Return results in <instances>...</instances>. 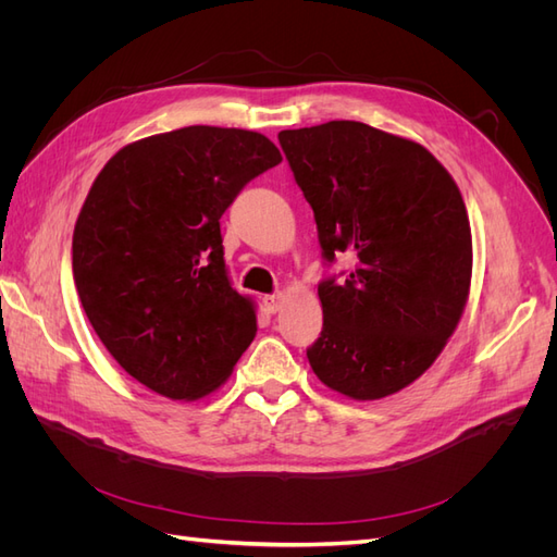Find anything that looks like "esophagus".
I'll list each match as a JSON object with an SVG mask.
<instances>
[{"instance_id":"1","label":"esophagus","mask_w":557,"mask_h":557,"mask_svg":"<svg viewBox=\"0 0 557 557\" xmlns=\"http://www.w3.org/2000/svg\"><path fill=\"white\" fill-rule=\"evenodd\" d=\"M262 305L269 313H276L283 307V295H264L262 297Z\"/></svg>"}]
</instances>
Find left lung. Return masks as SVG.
I'll return each mask as SVG.
<instances>
[{
	"instance_id": "8db88e82",
	"label": "left lung",
	"mask_w": 557,
	"mask_h": 557,
	"mask_svg": "<svg viewBox=\"0 0 557 557\" xmlns=\"http://www.w3.org/2000/svg\"><path fill=\"white\" fill-rule=\"evenodd\" d=\"M323 258H356L318 285L323 332L307 350L330 391L367 401L423 376L458 327L471 230L453 176L428 148L356 121L283 129Z\"/></svg>"
}]
</instances>
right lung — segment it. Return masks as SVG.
I'll return each instance as SVG.
<instances>
[{"mask_svg": "<svg viewBox=\"0 0 557 557\" xmlns=\"http://www.w3.org/2000/svg\"><path fill=\"white\" fill-rule=\"evenodd\" d=\"M281 160L264 134L190 125L127 144L97 174L74 227V283L113 360L153 393H213L256 336L221 215Z\"/></svg>", "mask_w": 557, "mask_h": 557, "instance_id": "right-lung-1", "label": "right lung"}]
</instances>
